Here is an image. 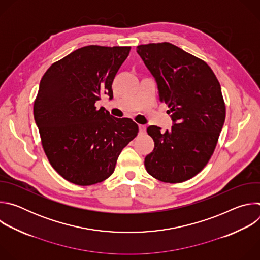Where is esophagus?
Instances as JSON below:
<instances>
[{"mask_svg":"<svg viewBox=\"0 0 260 260\" xmlns=\"http://www.w3.org/2000/svg\"><path fill=\"white\" fill-rule=\"evenodd\" d=\"M139 134L140 135H144L145 133H146V125H144V124H140L139 125Z\"/></svg>","mask_w":260,"mask_h":260,"instance_id":"34e87169","label":"esophagus"}]
</instances>
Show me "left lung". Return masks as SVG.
Segmentation results:
<instances>
[{"mask_svg": "<svg viewBox=\"0 0 260 260\" xmlns=\"http://www.w3.org/2000/svg\"><path fill=\"white\" fill-rule=\"evenodd\" d=\"M137 52L155 78L159 101L168 104L173 126L150 125L153 151L145 157L148 174L166 183L198 175L214 153L225 120L220 83L203 59L168 43L139 45Z\"/></svg>", "mask_w": 260, "mask_h": 260, "instance_id": "1", "label": "left lung"}]
</instances>
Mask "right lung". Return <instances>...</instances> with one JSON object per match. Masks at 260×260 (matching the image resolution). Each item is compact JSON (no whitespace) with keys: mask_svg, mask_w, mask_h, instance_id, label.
I'll use <instances>...</instances> for the list:
<instances>
[{"mask_svg":"<svg viewBox=\"0 0 260 260\" xmlns=\"http://www.w3.org/2000/svg\"><path fill=\"white\" fill-rule=\"evenodd\" d=\"M129 46L89 45L53 62L34 103L44 152L67 181L81 186L113 174L123 148L138 135L131 118H116L95 103L113 98L112 83Z\"/></svg>","mask_w":260,"mask_h":260,"instance_id":"obj_1","label":"right lung"}]
</instances>
